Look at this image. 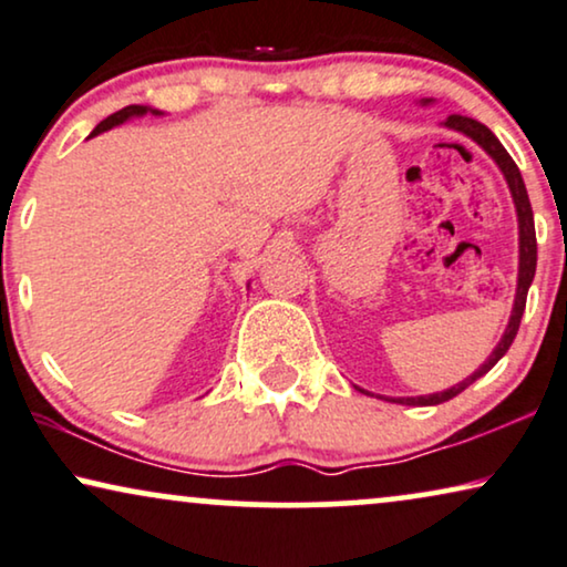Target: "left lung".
Listing matches in <instances>:
<instances>
[{
  "mask_svg": "<svg viewBox=\"0 0 567 567\" xmlns=\"http://www.w3.org/2000/svg\"><path fill=\"white\" fill-rule=\"evenodd\" d=\"M427 103V101H425ZM446 126L456 132H464L466 137H472L477 145H482L487 150V155H493V161L501 165L505 181H508L511 186V194H513V202H516V213H518V240H520V264H518V290H516V303H513V313H511V321H508V329H505V334L501 339V344L495 347L493 354H489L485 365L480 368L477 373H472L470 379L456 383L454 389L449 391H441V394H430V396H404V399H391V402L396 404H410V406H430V404H441V402H449V399H454L456 394H462L466 386H472L474 381L480 379V375H485L489 368L495 365L497 360L503 358L505 352H508V347L513 344V339L518 334V327H520V316H524V308H526V292H529V285L534 279V271H537V233H534V213H532V202H529V194H526V186H524V178H520V171L518 165L513 163V157L505 153V147L497 142V137L493 132L487 130L485 124H480L477 118H470V116H454L446 118Z\"/></svg>",
  "mask_w": 567,
  "mask_h": 567,
  "instance_id": "obj_1",
  "label": "left lung"
}]
</instances>
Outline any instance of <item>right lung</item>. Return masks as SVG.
Masks as SVG:
<instances>
[{
  "mask_svg": "<svg viewBox=\"0 0 567 567\" xmlns=\"http://www.w3.org/2000/svg\"><path fill=\"white\" fill-rule=\"evenodd\" d=\"M142 113H147L145 105H126V109H121V111H116V113H111L109 118H103L101 124H97L95 130H93V134H90V137H95V134L111 130V126L121 124V121H126V118H132V116H142Z\"/></svg>",
  "mask_w": 567,
  "mask_h": 567,
  "instance_id": "right-lung-1",
  "label": "right lung"
}]
</instances>
